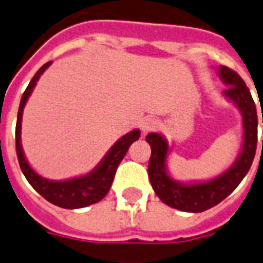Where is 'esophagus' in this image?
Segmentation results:
<instances>
[{
  "label": "esophagus",
  "mask_w": 263,
  "mask_h": 263,
  "mask_svg": "<svg viewBox=\"0 0 263 263\" xmlns=\"http://www.w3.org/2000/svg\"><path fill=\"white\" fill-rule=\"evenodd\" d=\"M158 127H159V122H158L157 119H154V118H147V119L141 123V132H143L144 134L149 133V132H154V130H157Z\"/></svg>",
  "instance_id": "obj_1"
}]
</instances>
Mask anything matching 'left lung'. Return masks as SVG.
I'll use <instances>...</instances> for the list:
<instances>
[{
  "label": "left lung",
  "mask_w": 263,
  "mask_h": 263,
  "mask_svg": "<svg viewBox=\"0 0 263 263\" xmlns=\"http://www.w3.org/2000/svg\"><path fill=\"white\" fill-rule=\"evenodd\" d=\"M219 76L229 86L224 90V96L240 108L242 114V124H244V143H242L241 154L229 171L206 183L187 185L176 183L167 176L165 169V161L169 151L166 140L155 133H149L145 137L148 144L151 145L148 176L154 191L163 204L179 211L204 212L206 209L222 202L241 183L244 176L250 171L255 157L256 141H258V116H256V106L252 100L251 92L246 86L244 80L240 78V74L233 69L220 66Z\"/></svg>",
  "instance_id": "left-lung-1"
}]
</instances>
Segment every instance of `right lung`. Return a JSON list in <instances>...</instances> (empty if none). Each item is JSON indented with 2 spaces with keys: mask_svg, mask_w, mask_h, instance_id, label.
Instances as JSON below:
<instances>
[{
  "mask_svg": "<svg viewBox=\"0 0 263 263\" xmlns=\"http://www.w3.org/2000/svg\"><path fill=\"white\" fill-rule=\"evenodd\" d=\"M51 62H47L41 66L33 79L29 83V86L23 92L21 100V105L17 110V120H16V130H15V140H16V155L21 169L23 175L30 183L31 187L34 189L41 197H44L51 204L61 206L66 209H76L84 208L87 205L96 204L98 201H101L109 191L114 177H115L116 169L119 166L120 161L127 153V149L132 144L139 140L140 130H133L122 139H119L114 144V147L110 148L109 153L106 154V157L102 159V162L98 165L97 169L88 173L86 176L78 177V179H70L65 181H51L47 179H43L39 176L27 163L26 158L23 155L21 145V126H22V114L23 108L26 104L27 98L33 91L35 83L41 76V73L48 68Z\"/></svg>",
  "mask_w": 263,
  "mask_h": 263,
  "instance_id": "obj_1",
  "label": "right lung"
}]
</instances>
